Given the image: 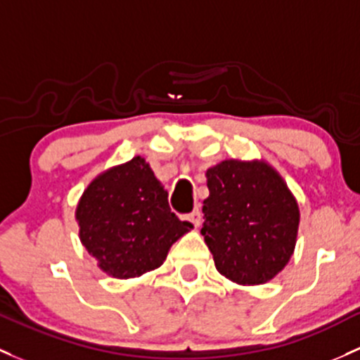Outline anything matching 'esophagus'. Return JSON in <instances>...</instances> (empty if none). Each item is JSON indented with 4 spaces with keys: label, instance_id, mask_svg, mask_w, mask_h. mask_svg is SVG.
<instances>
[{
    "label": "esophagus",
    "instance_id": "obj_1",
    "mask_svg": "<svg viewBox=\"0 0 360 360\" xmlns=\"http://www.w3.org/2000/svg\"><path fill=\"white\" fill-rule=\"evenodd\" d=\"M183 221L191 222V224L195 226V228H198L200 222H202V215H200L198 210H193V212H190V214H184L183 215Z\"/></svg>",
    "mask_w": 360,
    "mask_h": 360
}]
</instances>
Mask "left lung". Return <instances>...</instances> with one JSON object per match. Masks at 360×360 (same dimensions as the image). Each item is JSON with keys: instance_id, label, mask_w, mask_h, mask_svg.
Wrapping results in <instances>:
<instances>
[{"instance_id": "1", "label": "left lung", "mask_w": 360, "mask_h": 360, "mask_svg": "<svg viewBox=\"0 0 360 360\" xmlns=\"http://www.w3.org/2000/svg\"><path fill=\"white\" fill-rule=\"evenodd\" d=\"M205 243L222 276L262 285L288 264L297 240L298 205L264 162L224 160L207 170Z\"/></svg>"}]
</instances>
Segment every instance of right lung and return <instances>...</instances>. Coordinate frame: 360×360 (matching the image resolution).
<instances>
[{
	"mask_svg": "<svg viewBox=\"0 0 360 360\" xmlns=\"http://www.w3.org/2000/svg\"><path fill=\"white\" fill-rule=\"evenodd\" d=\"M75 217L82 245L119 279L157 269L174 241L193 228L170 210L167 191L141 157L98 176Z\"/></svg>",
	"mask_w": 360,
	"mask_h": 360,
	"instance_id": "1",
	"label": "right lung"
}]
</instances>
